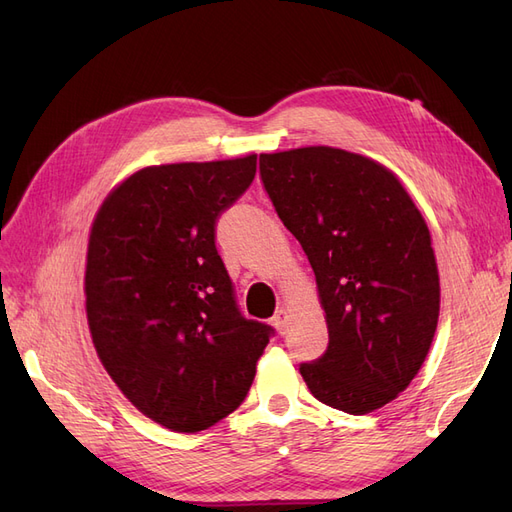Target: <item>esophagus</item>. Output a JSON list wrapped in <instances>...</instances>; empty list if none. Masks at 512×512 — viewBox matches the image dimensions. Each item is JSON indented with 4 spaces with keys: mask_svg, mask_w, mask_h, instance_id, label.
Wrapping results in <instances>:
<instances>
[{
    "mask_svg": "<svg viewBox=\"0 0 512 512\" xmlns=\"http://www.w3.org/2000/svg\"><path fill=\"white\" fill-rule=\"evenodd\" d=\"M271 322H273V327L277 329V333H286V329H288V309L286 307H280L275 312V316L271 318Z\"/></svg>",
    "mask_w": 512,
    "mask_h": 512,
    "instance_id": "1",
    "label": "esophagus"
}]
</instances>
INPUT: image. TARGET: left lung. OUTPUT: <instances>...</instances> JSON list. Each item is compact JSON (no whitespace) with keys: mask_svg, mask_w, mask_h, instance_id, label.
<instances>
[{"mask_svg":"<svg viewBox=\"0 0 512 512\" xmlns=\"http://www.w3.org/2000/svg\"><path fill=\"white\" fill-rule=\"evenodd\" d=\"M260 179L314 269L329 346L299 371L348 414L393 401L421 369L440 314L429 228L389 168L359 153H260Z\"/></svg>","mask_w":512,"mask_h":512,"instance_id":"obj_1","label":"left lung"}]
</instances>
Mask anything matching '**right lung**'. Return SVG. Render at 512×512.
<instances>
[{"label":"right lung","instance_id":"right-lung-1","mask_svg":"<svg viewBox=\"0 0 512 512\" xmlns=\"http://www.w3.org/2000/svg\"><path fill=\"white\" fill-rule=\"evenodd\" d=\"M256 156L136 170L89 232L85 307L108 376L179 433L235 412L273 329L247 320L215 247L220 215L250 188Z\"/></svg>","mask_w":512,"mask_h":512}]
</instances>
